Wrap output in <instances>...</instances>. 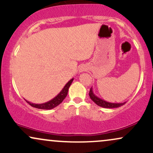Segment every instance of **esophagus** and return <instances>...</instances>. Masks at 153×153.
I'll return each instance as SVG.
<instances>
[{
	"instance_id": "34e87169",
	"label": "esophagus",
	"mask_w": 153,
	"mask_h": 153,
	"mask_svg": "<svg viewBox=\"0 0 153 153\" xmlns=\"http://www.w3.org/2000/svg\"><path fill=\"white\" fill-rule=\"evenodd\" d=\"M85 70H86V68H85V67L81 66V67H80V70H79V71H80V73H82V72L85 71Z\"/></svg>"
}]
</instances>
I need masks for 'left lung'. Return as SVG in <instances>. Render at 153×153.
<instances>
[{"instance_id": "1", "label": "left lung", "mask_w": 153, "mask_h": 153, "mask_svg": "<svg viewBox=\"0 0 153 153\" xmlns=\"http://www.w3.org/2000/svg\"><path fill=\"white\" fill-rule=\"evenodd\" d=\"M89 96L91 99L94 102L96 103V105L98 106L103 107V108H118L119 106H122L124 103H126V102L124 103H110V102H107V101H104V100L100 99V98L98 97L97 96H96L95 94L93 91V88H91L90 92H89Z\"/></svg>"}]
</instances>
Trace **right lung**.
<instances>
[{
  "mask_svg": "<svg viewBox=\"0 0 153 153\" xmlns=\"http://www.w3.org/2000/svg\"><path fill=\"white\" fill-rule=\"evenodd\" d=\"M73 80V78H72L71 80H70L69 81L67 82L66 85H65L64 88H62V90L59 92V94H57L54 99L50 100V101H47L46 103H39V104H38V103H31L30 101H26H26L29 103L30 106L34 107V108H39V109H46V110L52 109V108H54V107L58 106L59 103H62L63 100L65 99L67 95H68V89H69L70 86H71Z\"/></svg>",
  "mask_w": 153,
  "mask_h": 153,
  "instance_id": "right-lung-1",
  "label": "right lung"
}]
</instances>
